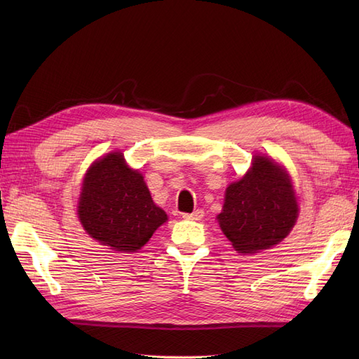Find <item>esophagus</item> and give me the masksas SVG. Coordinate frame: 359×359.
Here are the masks:
<instances>
[{"instance_id": "esophagus-1", "label": "esophagus", "mask_w": 359, "mask_h": 359, "mask_svg": "<svg viewBox=\"0 0 359 359\" xmlns=\"http://www.w3.org/2000/svg\"><path fill=\"white\" fill-rule=\"evenodd\" d=\"M203 217V210H196V211H193V212H190V214H182V219H186V220H201Z\"/></svg>"}]
</instances>
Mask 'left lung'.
I'll return each instance as SVG.
<instances>
[{"instance_id": "obj_1", "label": "left lung", "mask_w": 359, "mask_h": 359, "mask_svg": "<svg viewBox=\"0 0 359 359\" xmlns=\"http://www.w3.org/2000/svg\"><path fill=\"white\" fill-rule=\"evenodd\" d=\"M298 202L289 173L278 163L255 156L253 166L229 184L217 220L238 253L253 255L274 247L292 231Z\"/></svg>"}]
</instances>
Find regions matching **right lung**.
Masks as SVG:
<instances>
[{"label":"right lung","mask_w":359,"mask_h":359,"mask_svg":"<svg viewBox=\"0 0 359 359\" xmlns=\"http://www.w3.org/2000/svg\"><path fill=\"white\" fill-rule=\"evenodd\" d=\"M79 220L91 238L115 252H137L168 220L142 173L128 168L115 151L86 170L78 203Z\"/></svg>","instance_id":"obj_1"}]
</instances>
